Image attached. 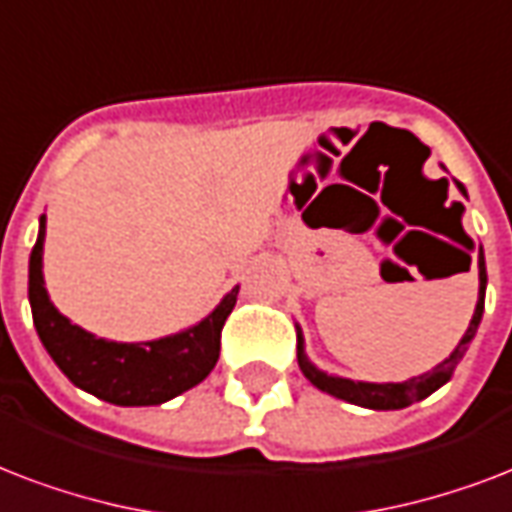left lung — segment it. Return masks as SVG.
<instances>
[{"mask_svg":"<svg viewBox=\"0 0 512 512\" xmlns=\"http://www.w3.org/2000/svg\"><path fill=\"white\" fill-rule=\"evenodd\" d=\"M456 187L462 190V195H467L462 182H456ZM467 263H470V257H467ZM478 279H481V287H478V303H475V314L470 319V327L464 330L462 341L456 343V349L440 365L429 370V373L408 378L403 384H368V381H351V378L330 376L325 370H319L317 365H311L306 351H303V335L298 333V365L303 370V376L317 386V389L327 392V395L346 400V403L362 405V408H373V411H397V408H408L411 403H419V400L432 395L435 389H440L448 378L454 376V368L462 362L464 351H467L470 341L478 333V325H481L483 317V303H486V260H483V249L478 252Z\"/></svg>","mask_w":512,"mask_h":512,"instance_id":"8db88e82","label":"left lung"}]
</instances>
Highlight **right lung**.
Instances as JSON below:
<instances>
[{"mask_svg": "<svg viewBox=\"0 0 512 512\" xmlns=\"http://www.w3.org/2000/svg\"><path fill=\"white\" fill-rule=\"evenodd\" d=\"M45 214L29 257V303L34 327L61 373L74 386L112 405H161L201 384L220 360V335L236 306L239 287L220 300L212 314L182 333L144 343L96 338L72 325L48 298L42 279Z\"/></svg>", "mask_w": 512, "mask_h": 512, "instance_id": "add662e5", "label": "right lung"}]
</instances>
